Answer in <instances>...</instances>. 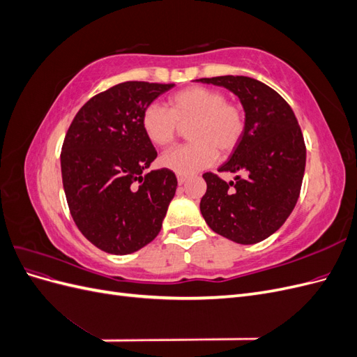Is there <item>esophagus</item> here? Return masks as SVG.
I'll list each match as a JSON object with an SVG mask.
<instances>
[{
  "mask_svg": "<svg viewBox=\"0 0 357 357\" xmlns=\"http://www.w3.org/2000/svg\"><path fill=\"white\" fill-rule=\"evenodd\" d=\"M188 180V176H181V174H178L177 176V181H178V185H183V183H185Z\"/></svg>",
  "mask_w": 357,
  "mask_h": 357,
  "instance_id": "1",
  "label": "esophagus"
}]
</instances>
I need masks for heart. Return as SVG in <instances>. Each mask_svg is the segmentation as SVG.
I'll return each mask as SVG.
<instances>
[{
	"label": "heart",
	"mask_w": 357,
	"mask_h": 357,
	"mask_svg": "<svg viewBox=\"0 0 357 357\" xmlns=\"http://www.w3.org/2000/svg\"><path fill=\"white\" fill-rule=\"evenodd\" d=\"M186 129L189 143L168 150L160 165L189 176L208 168L218 159V150L229 155L240 144L245 129L244 109L226 95L207 86H192L171 95L169 109L150 104L142 116V126L149 142L158 147L174 143L180 126Z\"/></svg>",
	"instance_id": "obj_1"
}]
</instances>
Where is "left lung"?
<instances>
[{"mask_svg":"<svg viewBox=\"0 0 357 357\" xmlns=\"http://www.w3.org/2000/svg\"><path fill=\"white\" fill-rule=\"evenodd\" d=\"M238 96L245 112L240 144L219 172H243L225 181L202 174L207 192L199 208L210 228L238 244H255L280 229L294 211L305 171L307 149L296 116L282 95L245 75L199 79Z\"/></svg>","mask_w":357,"mask_h":357,"instance_id":"obj_1","label":"left lung"}]
</instances>
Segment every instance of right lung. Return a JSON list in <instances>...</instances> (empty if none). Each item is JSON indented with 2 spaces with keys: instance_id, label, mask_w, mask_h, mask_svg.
I'll return each mask as SVG.
<instances>
[{
  "instance_id": "right-lung-1",
  "label": "right lung",
  "mask_w": 357,
  "mask_h": 357,
  "mask_svg": "<svg viewBox=\"0 0 357 357\" xmlns=\"http://www.w3.org/2000/svg\"><path fill=\"white\" fill-rule=\"evenodd\" d=\"M174 83L123 82L86 102L61 152L63 190L79 231L100 250L129 255L156 238L177 178L143 171L158 156L142 116Z\"/></svg>"
}]
</instances>
